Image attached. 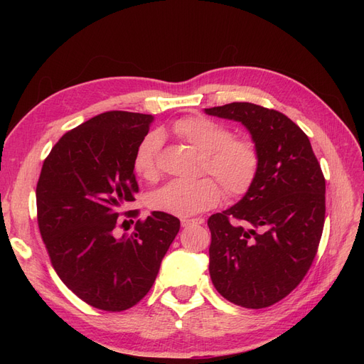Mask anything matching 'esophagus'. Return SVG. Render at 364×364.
Returning a JSON list of instances; mask_svg holds the SVG:
<instances>
[{"mask_svg": "<svg viewBox=\"0 0 364 364\" xmlns=\"http://www.w3.org/2000/svg\"><path fill=\"white\" fill-rule=\"evenodd\" d=\"M203 222L205 220L203 218H182L181 220V223H182V226L183 228H186V226H197V225H203Z\"/></svg>", "mask_w": 364, "mask_h": 364, "instance_id": "obj_1", "label": "esophagus"}]
</instances>
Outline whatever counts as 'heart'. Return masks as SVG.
<instances>
[{"label":"heart","mask_w":364,"mask_h":364,"mask_svg":"<svg viewBox=\"0 0 364 364\" xmlns=\"http://www.w3.org/2000/svg\"><path fill=\"white\" fill-rule=\"evenodd\" d=\"M173 134L202 153L200 168L215 178L196 181H171L151 193L149 205L153 211L188 217L214 208L222 197L245 194L255 181L259 168V151L255 142L232 136L226 126L203 115H186L171 126ZM162 146L159 132H150L139 141L134 155V170L144 179L158 174V155Z\"/></svg>","instance_id":"b5f03b06"}]
</instances>
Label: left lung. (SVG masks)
<instances>
[{
    "label": "left lung",
    "instance_id": "left-lung-1",
    "mask_svg": "<svg viewBox=\"0 0 364 364\" xmlns=\"http://www.w3.org/2000/svg\"><path fill=\"white\" fill-rule=\"evenodd\" d=\"M240 121L259 151L243 199L208 218L209 274L225 299L266 308L290 294L310 270L325 223V178L302 129L253 103L205 109Z\"/></svg>",
    "mask_w": 364,
    "mask_h": 364
}]
</instances>
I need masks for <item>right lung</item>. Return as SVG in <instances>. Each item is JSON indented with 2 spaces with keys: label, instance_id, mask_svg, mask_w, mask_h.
<instances>
[{
  "label": "right lung",
  "instance_id": "right-lung-1",
  "mask_svg": "<svg viewBox=\"0 0 364 364\" xmlns=\"http://www.w3.org/2000/svg\"><path fill=\"white\" fill-rule=\"evenodd\" d=\"M151 121L124 111L97 115L67 132L41 170L38 225L53 267L98 310L124 311L138 304L181 228L178 217L153 211L134 232L117 237L121 215H138L123 206L138 193L134 155Z\"/></svg>",
  "mask_w": 364,
  "mask_h": 364
}]
</instances>
